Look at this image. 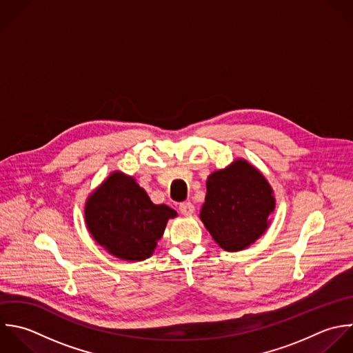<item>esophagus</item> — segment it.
I'll return each instance as SVG.
<instances>
[{
    "label": "esophagus",
    "mask_w": 353,
    "mask_h": 353,
    "mask_svg": "<svg viewBox=\"0 0 353 353\" xmlns=\"http://www.w3.org/2000/svg\"><path fill=\"white\" fill-rule=\"evenodd\" d=\"M194 210H195V208L191 202H184L180 205V213L184 216H191L194 213Z\"/></svg>",
    "instance_id": "esophagus-1"
}]
</instances>
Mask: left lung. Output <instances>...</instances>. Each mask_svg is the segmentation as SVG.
Wrapping results in <instances>:
<instances>
[{"instance_id": "obj_1", "label": "left lung", "mask_w": 353, "mask_h": 353, "mask_svg": "<svg viewBox=\"0 0 353 353\" xmlns=\"http://www.w3.org/2000/svg\"><path fill=\"white\" fill-rule=\"evenodd\" d=\"M276 199L265 176L243 158L209 174L199 219L227 252H241L271 224Z\"/></svg>"}]
</instances>
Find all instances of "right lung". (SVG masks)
I'll use <instances>...</instances> for the list:
<instances>
[{
	"mask_svg": "<svg viewBox=\"0 0 353 353\" xmlns=\"http://www.w3.org/2000/svg\"><path fill=\"white\" fill-rule=\"evenodd\" d=\"M85 224L92 238L125 261L152 256L166 224L177 217L168 205H155L134 177L112 172L85 202Z\"/></svg>",
	"mask_w": 353,
	"mask_h": 353,
	"instance_id": "right-lung-1",
	"label": "right lung"
}]
</instances>
